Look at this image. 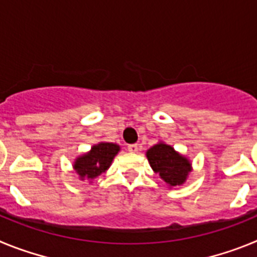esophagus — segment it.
<instances>
[{
	"instance_id": "34e87169",
	"label": "esophagus",
	"mask_w": 257,
	"mask_h": 257,
	"mask_svg": "<svg viewBox=\"0 0 257 257\" xmlns=\"http://www.w3.org/2000/svg\"><path fill=\"white\" fill-rule=\"evenodd\" d=\"M127 149H128V152H131V153H136V152H138V149H139V145L130 144L128 147H127Z\"/></svg>"
}]
</instances>
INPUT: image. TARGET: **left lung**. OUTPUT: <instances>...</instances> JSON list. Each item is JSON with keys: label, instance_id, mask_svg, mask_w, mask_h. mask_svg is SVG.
Returning <instances> with one entry per match:
<instances>
[{"label": "left lung", "instance_id": "1", "mask_svg": "<svg viewBox=\"0 0 257 257\" xmlns=\"http://www.w3.org/2000/svg\"><path fill=\"white\" fill-rule=\"evenodd\" d=\"M149 165L170 187L185 183L188 174L192 171V163L187 157L181 156L171 145L158 143L147 151Z\"/></svg>", "mask_w": 257, "mask_h": 257}]
</instances>
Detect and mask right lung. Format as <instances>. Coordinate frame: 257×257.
Segmentation results:
<instances>
[{
	"mask_svg": "<svg viewBox=\"0 0 257 257\" xmlns=\"http://www.w3.org/2000/svg\"><path fill=\"white\" fill-rule=\"evenodd\" d=\"M118 152L119 145L113 143H99L92 147L91 151L79 156L74 161L73 169L81 180H92L109 169Z\"/></svg>",
	"mask_w": 257,
	"mask_h": 257,
	"instance_id": "obj_1",
	"label": "right lung"
}]
</instances>
